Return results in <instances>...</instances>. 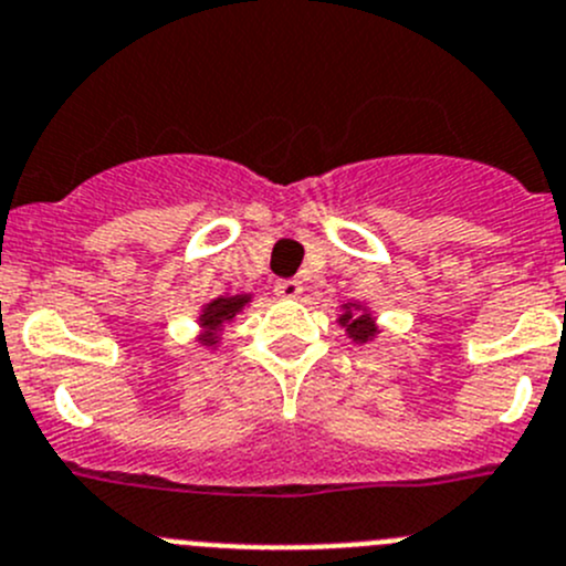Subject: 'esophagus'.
Listing matches in <instances>:
<instances>
[{
  "instance_id": "obj_1",
  "label": "esophagus",
  "mask_w": 566,
  "mask_h": 566,
  "mask_svg": "<svg viewBox=\"0 0 566 566\" xmlns=\"http://www.w3.org/2000/svg\"><path fill=\"white\" fill-rule=\"evenodd\" d=\"M273 293H276L279 298H298V295L304 293V287H301L298 279H279Z\"/></svg>"
}]
</instances>
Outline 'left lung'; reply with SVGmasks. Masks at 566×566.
<instances>
[{"label":"left lung","instance_id":"8db88e82","mask_svg":"<svg viewBox=\"0 0 566 566\" xmlns=\"http://www.w3.org/2000/svg\"><path fill=\"white\" fill-rule=\"evenodd\" d=\"M348 310V306H345ZM339 323L345 326V332L350 334V337L356 339V343H367L370 337H376V326H373V317L367 315V312H345L343 317H339Z\"/></svg>","mask_w":566,"mask_h":566}]
</instances>
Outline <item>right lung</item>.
Here are the masks:
<instances>
[{
    "label": "right lung",
    "instance_id": "1",
    "mask_svg": "<svg viewBox=\"0 0 566 566\" xmlns=\"http://www.w3.org/2000/svg\"><path fill=\"white\" fill-rule=\"evenodd\" d=\"M245 304H249V295H229V298H216L212 304H207L205 312H201V326L210 332V337H207L205 343L207 345L216 343V339H212V334H216L223 323L232 321V317L238 315Z\"/></svg>",
    "mask_w": 566,
    "mask_h": 566
}]
</instances>
